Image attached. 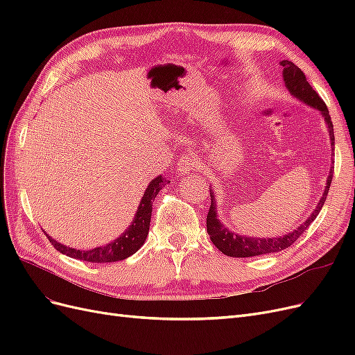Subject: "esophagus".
<instances>
[{"label":"esophagus","instance_id":"obj_1","mask_svg":"<svg viewBox=\"0 0 355 355\" xmlns=\"http://www.w3.org/2000/svg\"><path fill=\"white\" fill-rule=\"evenodd\" d=\"M200 161L197 158H189V157H180L178 159V173L179 175H187L189 171L194 170L198 166Z\"/></svg>","mask_w":355,"mask_h":355}]
</instances>
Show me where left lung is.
Here are the masks:
<instances>
[{"instance_id": "8db88e82", "label": "left lung", "mask_w": 355, "mask_h": 355, "mask_svg": "<svg viewBox=\"0 0 355 355\" xmlns=\"http://www.w3.org/2000/svg\"><path fill=\"white\" fill-rule=\"evenodd\" d=\"M282 67H283V81L288 93L292 94L295 99L308 105L309 108L318 111L320 115L324 118V123L330 137V148H331V157H333V149H335V133H333L331 118L329 115L326 103L321 101L317 92L311 87L309 83L306 81L305 73L300 71L293 62L283 60ZM331 178H333V167H330L329 170V176L326 180L323 196H321L315 209L311 211L308 219L304 223H300L296 230L282 235V237H268V239L240 235L237 232H232L227 225H223L218 218V204H216V198H214V192L213 189H210L211 202H210V210L207 213V232L210 235L211 243L216 245L223 254L232 256V257H252V256L270 254V253L284 250L286 247L292 245L299 239V235H302L304 231L309 227L311 222L317 218V214L320 213L321 207H323V204L327 198Z\"/></svg>"}]
</instances>
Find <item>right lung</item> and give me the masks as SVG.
Segmentation results:
<instances>
[{"instance_id":"add662e5","label":"right lung","mask_w":355,"mask_h":355,"mask_svg":"<svg viewBox=\"0 0 355 355\" xmlns=\"http://www.w3.org/2000/svg\"><path fill=\"white\" fill-rule=\"evenodd\" d=\"M166 178L157 176L149 182L148 188L145 189L141 202H139V207L136 210L135 218L128 227L120 237L115 239L114 241L94 247V249L89 250H78L73 249V247L65 245L55 239H51L50 235L46 232L47 239L50 243L55 245V249L60 252L62 254H67L73 259H80L85 262H93V263H105V262H116L127 259L128 256L136 253L144 243L146 241L148 232H149V223H151V213H153V200L157 197L158 192L166 185Z\"/></svg>"}]
</instances>
